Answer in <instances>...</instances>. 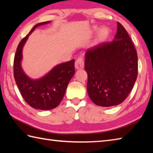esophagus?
I'll return each instance as SVG.
<instances>
[{
    "label": "esophagus",
    "mask_w": 153,
    "mask_h": 153,
    "mask_svg": "<svg viewBox=\"0 0 153 153\" xmlns=\"http://www.w3.org/2000/svg\"><path fill=\"white\" fill-rule=\"evenodd\" d=\"M75 67L77 70L83 69L84 67V60L82 56H79L75 62Z\"/></svg>",
    "instance_id": "esophagus-1"
}]
</instances>
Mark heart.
Instances as JSON below:
<instances>
[{"mask_svg": "<svg viewBox=\"0 0 153 153\" xmlns=\"http://www.w3.org/2000/svg\"><path fill=\"white\" fill-rule=\"evenodd\" d=\"M98 28L97 27H94L93 28V31H96ZM110 31L109 29L106 27H102L99 30L98 35H97V37L96 39V43H102V42L105 41L108 37L109 36Z\"/></svg>", "mask_w": 153, "mask_h": 153, "instance_id": "heart-1", "label": "heart"}]
</instances>
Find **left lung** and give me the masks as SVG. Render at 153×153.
Returning <instances> with one entry per match:
<instances>
[{"label":"left lung","instance_id":"left-lung-1","mask_svg":"<svg viewBox=\"0 0 153 153\" xmlns=\"http://www.w3.org/2000/svg\"><path fill=\"white\" fill-rule=\"evenodd\" d=\"M114 40L86 51L87 89L95 105H120L134 87L138 74L137 54L130 37L120 23Z\"/></svg>","mask_w":153,"mask_h":153}]
</instances>
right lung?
Wrapping results in <instances>:
<instances>
[{"instance_id":"1","label":"right lung","mask_w":153,"mask_h":153,"mask_svg":"<svg viewBox=\"0 0 153 153\" xmlns=\"http://www.w3.org/2000/svg\"><path fill=\"white\" fill-rule=\"evenodd\" d=\"M49 22L39 23L32 28L19 42L14 60V79L22 97L33 108L42 110H51L58 106L66 93L68 83L75 74L74 59L57 65L38 79H30L22 70V49L29 35L38 26Z\"/></svg>"}]
</instances>
